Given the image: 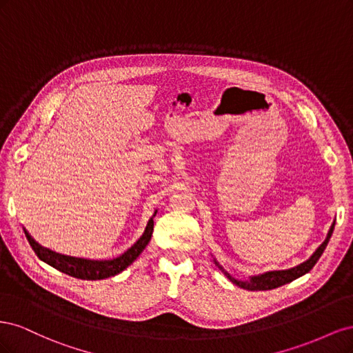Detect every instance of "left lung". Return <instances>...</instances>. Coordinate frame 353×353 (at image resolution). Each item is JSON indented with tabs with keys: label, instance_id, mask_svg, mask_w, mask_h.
I'll return each instance as SVG.
<instances>
[{
	"label": "left lung",
	"instance_id": "1",
	"mask_svg": "<svg viewBox=\"0 0 353 353\" xmlns=\"http://www.w3.org/2000/svg\"><path fill=\"white\" fill-rule=\"evenodd\" d=\"M334 231V222L331 223V227L328 230V234H327V239L324 240V243L319 245V248L312 253L311 258H309L307 261H305L303 263L294 266V268L292 270H285V271H271V272H265V274H261V275H254V276H250L249 280H236L234 279L232 275H230L225 270L222 268V266L219 265V262L213 258V262H215V265L218 266V268L225 274L230 281L232 284H236L241 288H244V290H250V292H261V290H272V288H276L280 285H284L287 283H292L293 280L299 279V276H302L305 274H307L309 271H311L314 268V265L318 262V259L321 258V254L324 253L327 244L331 239V234H333Z\"/></svg>",
	"mask_w": 353,
	"mask_h": 353
}]
</instances>
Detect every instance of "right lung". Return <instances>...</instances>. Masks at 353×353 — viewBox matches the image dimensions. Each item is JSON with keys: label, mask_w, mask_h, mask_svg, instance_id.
I'll return each mask as SVG.
<instances>
[{"label": "right lung", "mask_w": 353, "mask_h": 353, "mask_svg": "<svg viewBox=\"0 0 353 353\" xmlns=\"http://www.w3.org/2000/svg\"><path fill=\"white\" fill-rule=\"evenodd\" d=\"M154 215L148 219L147 227L143 232V236L137 240V243H134V245H131L125 253H122L121 256H117L114 259L110 261H91V259H81V258H72V256H66V254H60L52 252L50 249L42 248L39 245L34 239L29 236V232L25 231V236L30 244V248L34 249L35 254L38 258L48 263L52 268H56L57 271L68 274L70 276H74V279H81V280H104L109 279V276H114L119 272H122L123 270H126L138 256L141 254V252L145 249V245L148 244L152 239L153 234V227H154V221L153 218Z\"/></svg>", "instance_id": "1"}]
</instances>
